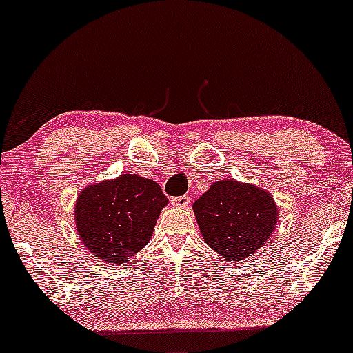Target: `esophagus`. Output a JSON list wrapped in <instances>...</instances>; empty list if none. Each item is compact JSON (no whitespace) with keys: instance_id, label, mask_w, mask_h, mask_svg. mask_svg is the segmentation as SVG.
<instances>
[{"instance_id":"34e87169","label":"esophagus","mask_w":353,"mask_h":353,"mask_svg":"<svg viewBox=\"0 0 353 353\" xmlns=\"http://www.w3.org/2000/svg\"><path fill=\"white\" fill-rule=\"evenodd\" d=\"M190 201L191 199L188 196H180V198H172V204L176 205V208H186Z\"/></svg>"}]
</instances>
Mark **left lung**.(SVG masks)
<instances>
[{
	"instance_id": "8db88e82",
	"label": "left lung",
	"mask_w": 353,
	"mask_h": 353,
	"mask_svg": "<svg viewBox=\"0 0 353 353\" xmlns=\"http://www.w3.org/2000/svg\"><path fill=\"white\" fill-rule=\"evenodd\" d=\"M204 241L223 259H248L268 243L279 209L269 191L236 180H219L193 204Z\"/></svg>"
}]
</instances>
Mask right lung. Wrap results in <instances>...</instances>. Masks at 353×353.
<instances>
[{
    "instance_id": "right-lung-1",
    "label": "right lung",
    "mask_w": 353,
    "mask_h": 353,
    "mask_svg": "<svg viewBox=\"0 0 353 353\" xmlns=\"http://www.w3.org/2000/svg\"><path fill=\"white\" fill-rule=\"evenodd\" d=\"M167 204L157 183L125 173L81 191L74 205L76 232L90 254L123 266L149 243Z\"/></svg>"
}]
</instances>
